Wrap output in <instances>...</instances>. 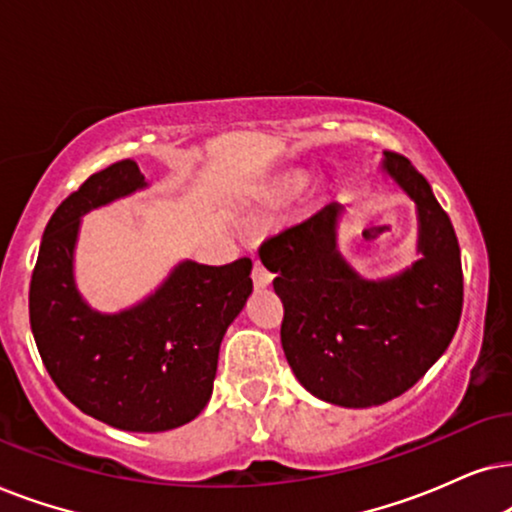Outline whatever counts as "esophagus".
Segmentation results:
<instances>
[{"mask_svg": "<svg viewBox=\"0 0 512 512\" xmlns=\"http://www.w3.org/2000/svg\"><path fill=\"white\" fill-rule=\"evenodd\" d=\"M271 278H274L271 276V271L264 269L260 262H255V267H252V283H255V288L264 290L271 283Z\"/></svg>", "mask_w": 512, "mask_h": 512, "instance_id": "obj_1", "label": "esophagus"}]
</instances>
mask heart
Wrapping results in <instances>:
<instances>
[{
	"label": "heart",
	"instance_id": "obj_1",
	"mask_svg": "<svg viewBox=\"0 0 512 512\" xmlns=\"http://www.w3.org/2000/svg\"><path fill=\"white\" fill-rule=\"evenodd\" d=\"M306 185H309V173H306V170H292V173L283 175L281 180H278L276 185L269 189L267 201L285 203V201L295 199V196L302 192Z\"/></svg>",
	"mask_w": 512,
	"mask_h": 512
}]
</instances>
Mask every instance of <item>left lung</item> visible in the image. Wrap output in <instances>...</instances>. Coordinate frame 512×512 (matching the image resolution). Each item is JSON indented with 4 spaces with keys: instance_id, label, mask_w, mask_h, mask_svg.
<instances>
[{
    "instance_id": "obj_1",
    "label": "left lung",
    "mask_w": 512,
    "mask_h": 512,
    "mask_svg": "<svg viewBox=\"0 0 512 512\" xmlns=\"http://www.w3.org/2000/svg\"><path fill=\"white\" fill-rule=\"evenodd\" d=\"M379 173L414 203L417 260L365 278L339 250L342 203H330L262 245L285 316L281 344L299 384L339 407L403 395L447 351L463 304L461 250L426 177L384 152Z\"/></svg>"
}]
</instances>
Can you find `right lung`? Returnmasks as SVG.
I'll list each match as a JSON object with an SVG mask.
<instances>
[{"label": "right lung", "mask_w": 512, "mask_h": 512, "mask_svg": "<svg viewBox=\"0 0 512 512\" xmlns=\"http://www.w3.org/2000/svg\"><path fill=\"white\" fill-rule=\"evenodd\" d=\"M126 159L88 177L46 224L30 283V325L60 393L88 417L131 433L185 426L213 395L227 327L252 295L248 257L224 267L177 262L159 288L100 311L77 288L74 252L91 210L147 189Z\"/></svg>", "instance_id": "right-lung-1"}]
</instances>
